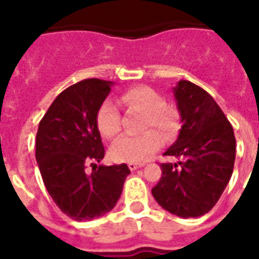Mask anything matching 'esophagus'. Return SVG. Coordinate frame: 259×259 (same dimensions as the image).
I'll return each mask as SVG.
<instances>
[{
	"mask_svg": "<svg viewBox=\"0 0 259 259\" xmlns=\"http://www.w3.org/2000/svg\"><path fill=\"white\" fill-rule=\"evenodd\" d=\"M144 165H145L144 162H129V164H127V166H129L130 170H136V169H138V168H142Z\"/></svg>",
	"mask_w": 259,
	"mask_h": 259,
	"instance_id": "obj_1",
	"label": "esophagus"
}]
</instances>
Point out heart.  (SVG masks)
Masks as SVG:
<instances>
[{
    "label": "heart",
    "mask_w": 259,
    "mask_h": 259,
    "mask_svg": "<svg viewBox=\"0 0 259 259\" xmlns=\"http://www.w3.org/2000/svg\"><path fill=\"white\" fill-rule=\"evenodd\" d=\"M121 101L126 107L145 113L142 129L154 127L165 140H172L179 132V111L173 106L165 105L161 94L153 89L134 87L122 94ZM97 126L105 138H113L119 133L121 115L113 101L107 99L101 105L97 114ZM154 130H146L138 136H121L110 146V154L119 162L142 161L161 146L162 138Z\"/></svg>",
    "instance_id": "obj_1"
}]
</instances>
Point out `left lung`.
<instances>
[{"instance_id": "1", "label": "left lung", "mask_w": 259, "mask_h": 259, "mask_svg": "<svg viewBox=\"0 0 259 259\" xmlns=\"http://www.w3.org/2000/svg\"><path fill=\"white\" fill-rule=\"evenodd\" d=\"M181 129L164 156L161 179L152 189L158 204L180 218L204 215L229 184L235 161V136L213 98L201 87L180 80L173 89Z\"/></svg>"}]
</instances>
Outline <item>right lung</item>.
I'll list each match as a JSON object with an SVG mask.
<instances>
[{"label": "right lung", "mask_w": 259, "mask_h": 259, "mask_svg": "<svg viewBox=\"0 0 259 259\" xmlns=\"http://www.w3.org/2000/svg\"><path fill=\"white\" fill-rule=\"evenodd\" d=\"M113 82L84 79L56 97L38 123L36 161L47 191L67 217L93 221L114 208L130 173L126 164L97 165L105 148L97 114ZM90 163L94 170L85 172Z\"/></svg>", "instance_id": "obj_1"}]
</instances>
